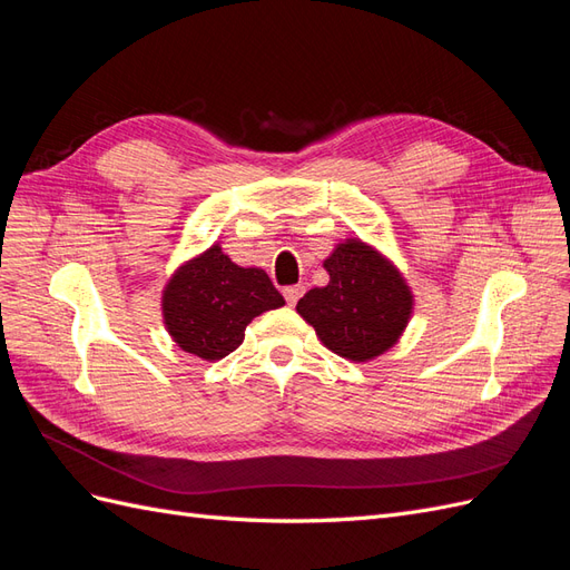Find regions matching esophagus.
<instances>
[{"label":"esophagus","instance_id":"1","mask_svg":"<svg viewBox=\"0 0 570 570\" xmlns=\"http://www.w3.org/2000/svg\"><path fill=\"white\" fill-rule=\"evenodd\" d=\"M283 295H285L289 306H295L299 302V297L304 295V285H289V287L283 289Z\"/></svg>","mask_w":570,"mask_h":570}]
</instances>
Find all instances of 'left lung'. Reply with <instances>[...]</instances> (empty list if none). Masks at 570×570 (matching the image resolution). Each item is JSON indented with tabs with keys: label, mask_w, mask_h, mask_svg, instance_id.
Masks as SVG:
<instances>
[{
	"label": "left lung",
	"mask_w": 570,
	"mask_h": 570,
	"mask_svg": "<svg viewBox=\"0 0 570 570\" xmlns=\"http://www.w3.org/2000/svg\"><path fill=\"white\" fill-rule=\"evenodd\" d=\"M331 283L308 289L297 314L314 325L327 350L350 358L381 356L411 318V289L383 254L347 239L323 262Z\"/></svg>",
	"instance_id": "8db88e82"
}]
</instances>
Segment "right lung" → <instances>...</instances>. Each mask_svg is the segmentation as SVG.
<instances>
[{"label": "right lung", "mask_w": 570, "mask_h": 570, "mask_svg": "<svg viewBox=\"0 0 570 570\" xmlns=\"http://www.w3.org/2000/svg\"><path fill=\"white\" fill-rule=\"evenodd\" d=\"M283 304L266 271L233 264L218 245L180 266L161 299L170 337L206 361L235 352L252 318Z\"/></svg>", "instance_id": "right-lung-1"}]
</instances>
